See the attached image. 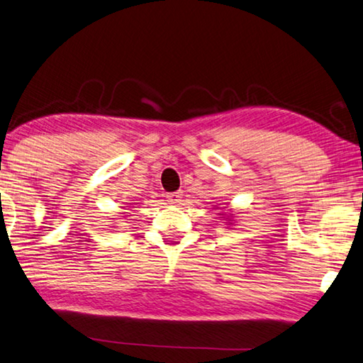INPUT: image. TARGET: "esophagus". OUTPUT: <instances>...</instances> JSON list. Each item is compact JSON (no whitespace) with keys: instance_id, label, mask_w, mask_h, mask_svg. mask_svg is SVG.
Segmentation results:
<instances>
[{"instance_id":"34e87169","label":"esophagus","mask_w":363,"mask_h":363,"mask_svg":"<svg viewBox=\"0 0 363 363\" xmlns=\"http://www.w3.org/2000/svg\"><path fill=\"white\" fill-rule=\"evenodd\" d=\"M181 200H182V192H173V194L167 195V201L169 204H177V203H181Z\"/></svg>"}]
</instances>
